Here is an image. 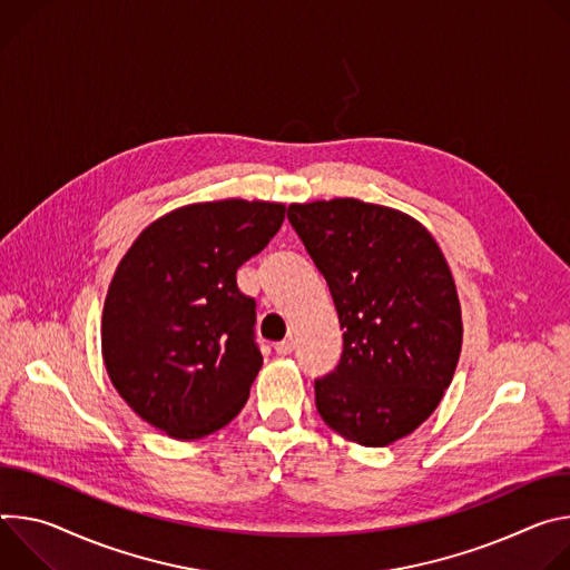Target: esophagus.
Listing matches in <instances>:
<instances>
[{"mask_svg": "<svg viewBox=\"0 0 570 570\" xmlns=\"http://www.w3.org/2000/svg\"><path fill=\"white\" fill-rule=\"evenodd\" d=\"M274 348H276V353H278V355H289V353H292V351H294V342H292V340H285V342H278V344H276V346H274Z\"/></svg>", "mask_w": 570, "mask_h": 570, "instance_id": "1", "label": "esophagus"}]
</instances>
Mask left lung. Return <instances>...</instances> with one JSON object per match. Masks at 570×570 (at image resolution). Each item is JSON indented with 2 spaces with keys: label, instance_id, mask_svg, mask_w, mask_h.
<instances>
[{
  "label": "left lung",
  "instance_id": "1",
  "mask_svg": "<svg viewBox=\"0 0 570 570\" xmlns=\"http://www.w3.org/2000/svg\"><path fill=\"white\" fill-rule=\"evenodd\" d=\"M287 217L344 331L314 403L344 439L390 446L436 410L455 375L464 328L451 267L430 230L396 208L346 197L292 204Z\"/></svg>",
  "mask_w": 570,
  "mask_h": 570
}]
</instances>
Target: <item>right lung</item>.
<instances>
[{
  "mask_svg": "<svg viewBox=\"0 0 570 570\" xmlns=\"http://www.w3.org/2000/svg\"><path fill=\"white\" fill-rule=\"evenodd\" d=\"M285 206L219 199L151 222L124 253L101 314L117 394L171 439L213 434L244 407L263 366L256 301L235 274L278 233Z\"/></svg>",
  "mask_w": 570,
  "mask_h": 570,
  "instance_id": "right-lung-1",
  "label": "right lung"
}]
</instances>
